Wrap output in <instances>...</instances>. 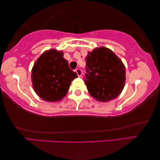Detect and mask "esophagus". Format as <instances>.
<instances>
[{"instance_id":"esophagus-1","label":"esophagus","mask_w":160,"mask_h":160,"mask_svg":"<svg viewBox=\"0 0 160 160\" xmlns=\"http://www.w3.org/2000/svg\"><path fill=\"white\" fill-rule=\"evenodd\" d=\"M76 71V72H77V76L78 77H82V74H83V72H82V69H77L75 70Z\"/></svg>"}]
</instances>
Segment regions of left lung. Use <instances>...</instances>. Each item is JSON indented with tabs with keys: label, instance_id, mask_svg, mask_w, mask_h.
Returning <instances> with one entry per match:
<instances>
[{
	"label": "left lung",
	"instance_id": "8db88e82",
	"mask_svg": "<svg viewBox=\"0 0 160 160\" xmlns=\"http://www.w3.org/2000/svg\"><path fill=\"white\" fill-rule=\"evenodd\" d=\"M85 83L88 92L99 101L106 102L121 93L125 82V67L112 51L104 47L88 52L86 57Z\"/></svg>",
	"mask_w": 160,
	"mask_h": 160
}]
</instances>
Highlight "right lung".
<instances>
[{
  "instance_id": "obj_1",
  "label": "right lung",
  "mask_w": 160,
  "mask_h": 160,
  "mask_svg": "<svg viewBox=\"0 0 160 160\" xmlns=\"http://www.w3.org/2000/svg\"><path fill=\"white\" fill-rule=\"evenodd\" d=\"M62 51L49 49L37 59L32 69L35 93L46 101H58L66 96L77 74L70 69Z\"/></svg>"
}]
</instances>
